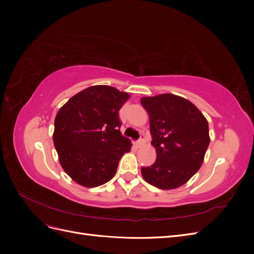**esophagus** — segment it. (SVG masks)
<instances>
[{"mask_svg": "<svg viewBox=\"0 0 254 254\" xmlns=\"http://www.w3.org/2000/svg\"><path fill=\"white\" fill-rule=\"evenodd\" d=\"M144 139H145V134H144V133H141L140 139L137 140V142H136V145L139 146V147H140V146H142V145L144 144Z\"/></svg>", "mask_w": 254, "mask_h": 254, "instance_id": "1", "label": "esophagus"}]
</instances>
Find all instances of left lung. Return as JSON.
Here are the masks:
<instances>
[{"label": "left lung", "mask_w": 254, "mask_h": 254, "mask_svg": "<svg viewBox=\"0 0 254 254\" xmlns=\"http://www.w3.org/2000/svg\"><path fill=\"white\" fill-rule=\"evenodd\" d=\"M149 114L156 162L142 167L145 181L161 190L177 189L200 168L209 147V124L188 99L174 94L141 98Z\"/></svg>", "instance_id": "1"}]
</instances>
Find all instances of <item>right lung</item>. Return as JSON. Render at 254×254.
<instances>
[{
	"label": "right lung",
	"instance_id": "add662e5",
	"mask_svg": "<svg viewBox=\"0 0 254 254\" xmlns=\"http://www.w3.org/2000/svg\"><path fill=\"white\" fill-rule=\"evenodd\" d=\"M129 98L109 86H92L59 109L53 140L64 172L86 188L108 182L121 158L131 149L123 136L119 111Z\"/></svg>",
	"mask_w": 254,
	"mask_h": 254
}]
</instances>
